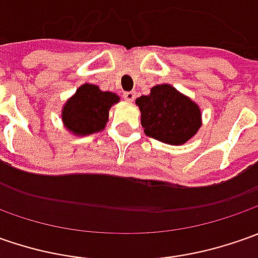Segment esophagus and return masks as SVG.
I'll list each match as a JSON object with an SVG mask.
<instances>
[{
  "mask_svg": "<svg viewBox=\"0 0 258 258\" xmlns=\"http://www.w3.org/2000/svg\"><path fill=\"white\" fill-rule=\"evenodd\" d=\"M135 97H136L135 92H124L123 93V99L124 100H127V102H134Z\"/></svg>",
  "mask_w": 258,
  "mask_h": 258,
  "instance_id": "obj_1",
  "label": "esophagus"
}]
</instances>
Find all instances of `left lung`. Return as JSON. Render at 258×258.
I'll list each match as a JSON object with an SVG mask.
<instances>
[{"instance_id":"1","label":"left lung","mask_w":258,"mask_h":258,"mask_svg":"<svg viewBox=\"0 0 258 258\" xmlns=\"http://www.w3.org/2000/svg\"><path fill=\"white\" fill-rule=\"evenodd\" d=\"M145 135L168 145L188 142L201 127L200 106L171 85H158L136 99Z\"/></svg>"}]
</instances>
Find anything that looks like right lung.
<instances>
[{
	"mask_svg": "<svg viewBox=\"0 0 258 258\" xmlns=\"http://www.w3.org/2000/svg\"><path fill=\"white\" fill-rule=\"evenodd\" d=\"M119 102V96L102 92L96 85L85 83L66 102L61 119L66 129L76 136L96 134L103 131L109 119V110Z\"/></svg>",
	"mask_w": 258,
	"mask_h": 258,
	"instance_id": "obj_1",
	"label": "right lung"
}]
</instances>
